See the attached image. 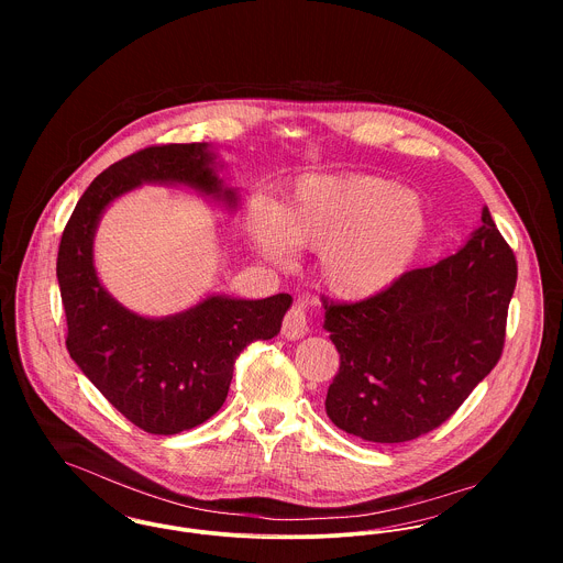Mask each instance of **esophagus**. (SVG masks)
<instances>
[{
	"mask_svg": "<svg viewBox=\"0 0 563 563\" xmlns=\"http://www.w3.org/2000/svg\"><path fill=\"white\" fill-rule=\"evenodd\" d=\"M282 333L288 338V340H299L303 335L310 333V322H308V314H306V308L301 303H295L286 319L282 324Z\"/></svg>",
	"mask_w": 563,
	"mask_h": 563,
	"instance_id": "obj_1",
	"label": "esophagus"
}]
</instances>
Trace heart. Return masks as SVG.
I'll use <instances>...</instances> for the list:
<instances>
[{
  "label": "heart",
  "mask_w": 563,
  "mask_h": 563,
  "mask_svg": "<svg viewBox=\"0 0 563 563\" xmlns=\"http://www.w3.org/2000/svg\"><path fill=\"white\" fill-rule=\"evenodd\" d=\"M244 232L275 264L292 251H319L322 288L357 303L405 273L427 236V210L413 190L377 175H306L279 206L249 203Z\"/></svg>",
  "instance_id": "1"
}]
</instances>
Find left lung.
Segmentation results:
<instances>
[{"label": "left lung", "instance_id": "left-lung-1", "mask_svg": "<svg viewBox=\"0 0 563 563\" xmlns=\"http://www.w3.org/2000/svg\"><path fill=\"white\" fill-rule=\"evenodd\" d=\"M516 275L485 208L453 255L402 273L373 299L322 301V329L340 353L324 399L331 422L379 444L440 427L496 366Z\"/></svg>", "mask_w": 563, "mask_h": 563}]
</instances>
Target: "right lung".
<instances>
[{"mask_svg": "<svg viewBox=\"0 0 563 563\" xmlns=\"http://www.w3.org/2000/svg\"><path fill=\"white\" fill-rule=\"evenodd\" d=\"M210 143L162 145L108 166L81 195L58 249L67 349L90 384L130 422L173 435L208 420L228 399L234 364L255 340L279 333L292 297L236 299L208 292L168 317H143L119 303L95 268V234L106 210L143 184L175 186L239 210Z\"/></svg>", "mask_w": 563, "mask_h": 563, "instance_id": "obj_1", "label": "right lung"}]
</instances>
